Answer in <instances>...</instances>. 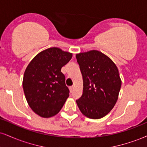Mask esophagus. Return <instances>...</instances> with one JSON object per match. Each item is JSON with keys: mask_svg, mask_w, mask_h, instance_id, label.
Masks as SVG:
<instances>
[{"mask_svg": "<svg viewBox=\"0 0 147 147\" xmlns=\"http://www.w3.org/2000/svg\"><path fill=\"white\" fill-rule=\"evenodd\" d=\"M69 89H70V92H72V91H73L74 87H73V86H70V88H69Z\"/></svg>", "mask_w": 147, "mask_h": 147, "instance_id": "34e87169", "label": "esophagus"}]
</instances>
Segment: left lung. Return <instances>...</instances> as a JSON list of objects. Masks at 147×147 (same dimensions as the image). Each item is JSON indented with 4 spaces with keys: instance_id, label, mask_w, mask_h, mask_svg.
I'll return each mask as SVG.
<instances>
[{
    "instance_id": "obj_1",
    "label": "left lung",
    "mask_w": 147,
    "mask_h": 147,
    "mask_svg": "<svg viewBox=\"0 0 147 147\" xmlns=\"http://www.w3.org/2000/svg\"><path fill=\"white\" fill-rule=\"evenodd\" d=\"M82 74V96L76 100L86 117L99 119L112 110L117 101L121 79L117 66L109 57L96 50L76 55Z\"/></svg>"
}]
</instances>
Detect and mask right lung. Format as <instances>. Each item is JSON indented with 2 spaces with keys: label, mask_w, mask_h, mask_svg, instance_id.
I'll list each match as a JSON object with an SVG mask.
<instances>
[{
  "label": "right lung",
  "mask_w": 147,
  "mask_h": 147,
  "mask_svg": "<svg viewBox=\"0 0 147 147\" xmlns=\"http://www.w3.org/2000/svg\"><path fill=\"white\" fill-rule=\"evenodd\" d=\"M72 54L53 47L39 53L26 67L22 86L26 101L35 114L50 118L58 114L69 96L61 69Z\"/></svg>",
  "instance_id": "1"
}]
</instances>
